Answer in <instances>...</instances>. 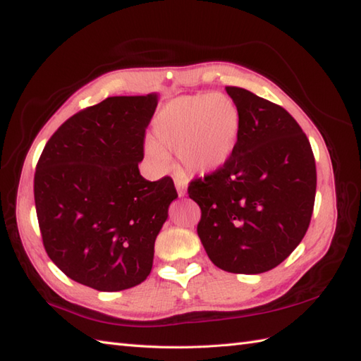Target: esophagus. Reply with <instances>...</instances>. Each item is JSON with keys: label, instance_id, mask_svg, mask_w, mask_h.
Wrapping results in <instances>:
<instances>
[{"label": "esophagus", "instance_id": "34e87169", "mask_svg": "<svg viewBox=\"0 0 361 361\" xmlns=\"http://www.w3.org/2000/svg\"><path fill=\"white\" fill-rule=\"evenodd\" d=\"M175 186H176V192H178V197H185L186 195V185L183 178H175Z\"/></svg>", "mask_w": 361, "mask_h": 361}]
</instances>
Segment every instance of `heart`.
Masks as SVG:
<instances>
[{
  "mask_svg": "<svg viewBox=\"0 0 361 361\" xmlns=\"http://www.w3.org/2000/svg\"><path fill=\"white\" fill-rule=\"evenodd\" d=\"M239 133L240 113L231 97L183 96L159 111L147 153L159 167L169 166L167 155H180L188 173L206 175L226 164Z\"/></svg>",
  "mask_w": 361,
  "mask_h": 361,
  "instance_id": "heart-1",
  "label": "heart"
}]
</instances>
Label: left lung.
Here are the masks:
<instances>
[{
	"instance_id": "obj_1",
	"label": "left lung",
	"mask_w": 361,
	"mask_h": 361,
	"mask_svg": "<svg viewBox=\"0 0 361 361\" xmlns=\"http://www.w3.org/2000/svg\"><path fill=\"white\" fill-rule=\"evenodd\" d=\"M226 93L240 113L239 141L226 164L190 181L188 194L202 209L197 233L212 264L259 274L286 260L307 233L315 157L281 105L239 87Z\"/></svg>"
}]
</instances>
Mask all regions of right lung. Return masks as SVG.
<instances>
[{
  "label": "right lung",
  "instance_id": "1",
  "mask_svg": "<svg viewBox=\"0 0 361 361\" xmlns=\"http://www.w3.org/2000/svg\"><path fill=\"white\" fill-rule=\"evenodd\" d=\"M157 104V94L106 97L65 121L38 159L44 250L82 286L119 291L150 274L155 239L178 197L171 176L149 181L137 169Z\"/></svg>",
  "mask_w": 361,
  "mask_h": 361
}]
</instances>
